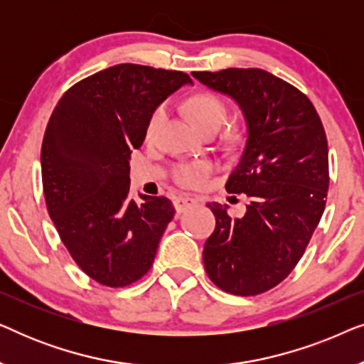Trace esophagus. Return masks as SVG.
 I'll list each match as a JSON object with an SVG mask.
<instances>
[{
  "instance_id": "34e87169",
  "label": "esophagus",
  "mask_w": 364,
  "mask_h": 364,
  "mask_svg": "<svg viewBox=\"0 0 364 364\" xmlns=\"http://www.w3.org/2000/svg\"><path fill=\"white\" fill-rule=\"evenodd\" d=\"M198 200L196 197H187V196H182V197H177L173 198V207H176L177 213H182L186 208L196 205Z\"/></svg>"
}]
</instances>
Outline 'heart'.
I'll list each match as a JSON object with an SVG mask.
<instances>
[{"instance_id":"b5f03b06","label":"heart","mask_w":364,"mask_h":364,"mask_svg":"<svg viewBox=\"0 0 364 364\" xmlns=\"http://www.w3.org/2000/svg\"><path fill=\"white\" fill-rule=\"evenodd\" d=\"M186 111L193 124L203 132L208 129H218L227 119V106L220 97L212 92H198L186 102ZM167 119V106L161 104L154 109L147 121L146 137L152 141ZM213 171V166L208 161L183 162L173 168V181L178 186L197 188L202 187Z\"/></svg>"}]
</instances>
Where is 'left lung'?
<instances>
[{"label": "left lung", "instance_id": "8db88e82", "mask_svg": "<svg viewBox=\"0 0 364 364\" xmlns=\"http://www.w3.org/2000/svg\"><path fill=\"white\" fill-rule=\"evenodd\" d=\"M242 109L247 144L225 183L245 193V215L208 203L215 230L203 245L210 280L232 295L252 296L277 287L300 262L325 210L328 142L315 106L301 91L263 69L192 73Z\"/></svg>", "mask_w": 364, "mask_h": 364}]
</instances>
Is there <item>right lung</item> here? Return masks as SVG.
I'll return each instance as SVG.
<instances>
[{
    "mask_svg": "<svg viewBox=\"0 0 364 364\" xmlns=\"http://www.w3.org/2000/svg\"><path fill=\"white\" fill-rule=\"evenodd\" d=\"M188 74L117 64L69 87L41 147L49 217L81 270L106 287L141 280L176 208L167 197L129 196V161L147 121Z\"/></svg>",
    "mask_w": 364,
    "mask_h": 364,
    "instance_id": "right-lung-1",
    "label": "right lung"
}]
</instances>
